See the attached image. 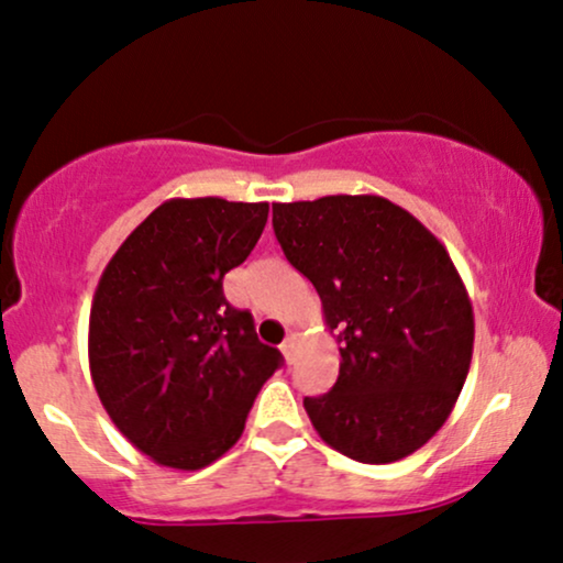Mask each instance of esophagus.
<instances>
[{"instance_id":"obj_1","label":"esophagus","mask_w":563,"mask_h":563,"mask_svg":"<svg viewBox=\"0 0 563 563\" xmlns=\"http://www.w3.org/2000/svg\"><path fill=\"white\" fill-rule=\"evenodd\" d=\"M279 349H282L284 360L291 362V356H295V335H287V339H284V344Z\"/></svg>"}]
</instances>
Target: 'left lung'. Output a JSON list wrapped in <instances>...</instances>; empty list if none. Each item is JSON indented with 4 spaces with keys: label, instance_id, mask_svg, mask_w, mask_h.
<instances>
[{
    "label": "left lung",
    "instance_id": "1",
    "mask_svg": "<svg viewBox=\"0 0 563 563\" xmlns=\"http://www.w3.org/2000/svg\"><path fill=\"white\" fill-rule=\"evenodd\" d=\"M274 232L341 352L333 388L305 398L320 440L369 465L411 455L471 369L473 308L450 253L383 196L274 203Z\"/></svg>",
    "mask_w": 563,
    "mask_h": 563
}]
</instances>
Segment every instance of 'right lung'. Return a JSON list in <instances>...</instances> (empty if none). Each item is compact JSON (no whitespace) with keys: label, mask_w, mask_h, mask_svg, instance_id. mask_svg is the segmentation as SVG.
Instances as JSON below:
<instances>
[{"label":"right lung","mask_w":563,"mask_h":563,"mask_svg":"<svg viewBox=\"0 0 563 563\" xmlns=\"http://www.w3.org/2000/svg\"><path fill=\"white\" fill-rule=\"evenodd\" d=\"M268 203L170 199L108 261L90 310L98 398L139 452L199 471L240 440L261 385L282 367L222 279L266 228Z\"/></svg>","instance_id":"add662e5"}]
</instances>
